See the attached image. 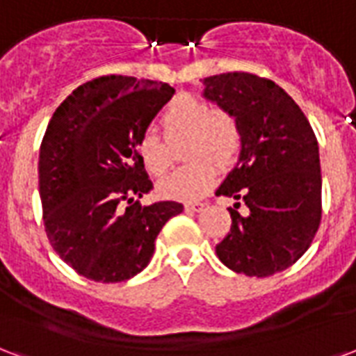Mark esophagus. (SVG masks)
Returning <instances> with one entry per match:
<instances>
[{"mask_svg": "<svg viewBox=\"0 0 356 356\" xmlns=\"http://www.w3.org/2000/svg\"><path fill=\"white\" fill-rule=\"evenodd\" d=\"M202 208H204L202 202H188V204H186V210H188V212H200Z\"/></svg>", "mask_w": 356, "mask_h": 356, "instance_id": "esophagus-1", "label": "esophagus"}]
</instances>
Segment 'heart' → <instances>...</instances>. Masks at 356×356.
Returning <instances> with one entry per match:
<instances>
[{
    "label": "heart",
    "instance_id": "heart-1",
    "mask_svg": "<svg viewBox=\"0 0 356 356\" xmlns=\"http://www.w3.org/2000/svg\"><path fill=\"white\" fill-rule=\"evenodd\" d=\"M161 127L167 143L186 137L181 156L188 159L157 184V193L165 199H199L212 188L218 168L227 170L238 159L242 148L238 120L223 108H210L193 95L176 97L163 112ZM135 154L152 176H161L170 165L167 144L154 131L140 133Z\"/></svg>",
    "mask_w": 356,
    "mask_h": 356
}]
</instances>
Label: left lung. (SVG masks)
I'll list each match as a JSON object with an SVG mask.
<instances>
[{
    "instance_id": "obj_1",
    "label": "left lung",
    "mask_w": 356,
    "mask_h": 356,
    "mask_svg": "<svg viewBox=\"0 0 356 356\" xmlns=\"http://www.w3.org/2000/svg\"><path fill=\"white\" fill-rule=\"evenodd\" d=\"M202 84V95L231 112L242 129L238 163L216 191L236 199L229 208L231 232L216 253L236 274L272 276L295 264L319 229L317 138L300 106L272 80L223 73Z\"/></svg>"
}]
</instances>
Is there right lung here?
Segmentation results:
<instances>
[{
  "instance_id": "right-lung-1",
  "label": "right lung",
  "mask_w": 356,
  "mask_h": 356,
  "mask_svg": "<svg viewBox=\"0 0 356 356\" xmlns=\"http://www.w3.org/2000/svg\"><path fill=\"white\" fill-rule=\"evenodd\" d=\"M175 95L165 82L111 74L86 82L56 108L39 152L44 231L80 276L125 282L148 266L163 225L184 210L154 188L135 143Z\"/></svg>"
}]
</instances>
